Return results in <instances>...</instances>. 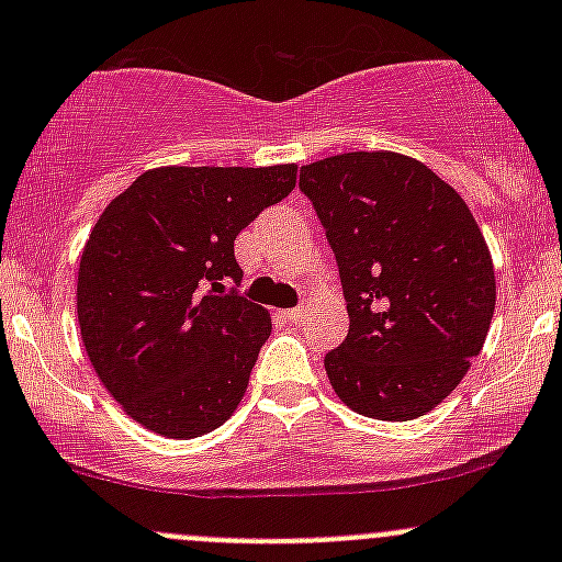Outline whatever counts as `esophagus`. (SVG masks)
Segmentation results:
<instances>
[{
  "instance_id": "1",
  "label": "esophagus",
  "mask_w": 562,
  "mask_h": 562,
  "mask_svg": "<svg viewBox=\"0 0 562 562\" xmlns=\"http://www.w3.org/2000/svg\"><path fill=\"white\" fill-rule=\"evenodd\" d=\"M285 317H288V323H299V321H302V317H304V307H293V310H288Z\"/></svg>"
}]
</instances>
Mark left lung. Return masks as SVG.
I'll list each match as a JSON object with an SVG mask.
<instances>
[{"label":"left lung","mask_w":562,"mask_h":562,"mask_svg":"<svg viewBox=\"0 0 562 562\" xmlns=\"http://www.w3.org/2000/svg\"><path fill=\"white\" fill-rule=\"evenodd\" d=\"M299 187L339 266L350 328L326 353L339 400L411 422L459 386L495 313L490 249L454 187L396 151L302 166Z\"/></svg>","instance_id":"1"}]
</instances>
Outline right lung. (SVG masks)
I'll list each match as a JSON object with an SVG mask.
<instances>
[{"instance_id":"obj_1","label":"right lung","mask_w":562,"mask_h":562,"mask_svg":"<svg viewBox=\"0 0 562 562\" xmlns=\"http://www.w3.org/2000/svg\"><path fill=\"white\" fill-rule=\"evenodd\" d=\"M293 187L296 166H168L100 214L78 269V326L103 386L151 432L201 438L245 396L271 317L239 293L234 241Z\"/></svg>"}]
</instances>
